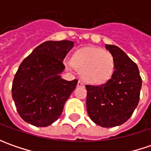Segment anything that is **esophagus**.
<instances>
[{"label": "esophagus", "mask_w": 151, "mask_h": 151, "mask_svg": "<svg viewBox=\"0 0 151 151\" xmlns=\"http://www.w3.org/2000/svg\"><path fill=\"white\" fill-rule=\"evenodd\" d=\"M77 86H84V83L81 81H78V83H77Z\"/></svg>", "instance_id": "esophagus-1"}]
</instances>
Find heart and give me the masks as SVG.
I'll list each match as a JSON object with an SVG mask.
<instances>
[{"label": "heart", "instance_id": "obj_1", "mask_svg": "<svg viewBox=\"0 0 151 151\" xmlns=\"http://www.w3.org/2000/svg\"><path fill=\"white\" fill-rule=\"evenodd\" d=\"M70 65L80 71L86 83L99 86L112 77L115 62L110 52L89 46L77 50L70 58Z\"/></svg>", "mask_w": 151, "mask_h": 151}]
</instances>
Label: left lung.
I'll list each match as a JSON object with an SVG mask.
<instances>
[{"mask_svg":"<svg viewBox=\"0 0 151 151\" xmlns=\"http://www.w3.org/2000/svg\"><path fill=\"white\" fill-rule=\"evenodd\" d=\"M113 55L115 70L106 83L86 85V109L96 124L111 128L132 116L139 101L142 79L137 65L119 47L106 44Z\"/></svg>","mask_w":151,"mask_h":151,"instance_id":"left-lung-1","label":"left lung"}]
</instances>
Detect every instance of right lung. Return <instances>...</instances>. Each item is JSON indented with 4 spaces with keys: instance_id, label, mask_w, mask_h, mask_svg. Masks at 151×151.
I'll return each mask as SVG.
<instances>
[{
    "instance_id": "add662e5",
    "label": "right lung",
    "mask_w": 151,
    "mask_h": 151,
    "mask_svg": "<svg viewBox=\"0 0 151 151\" xmlns=\"http://www.w3.org/2000/svg\"><path fill=\"white\" fill-rule=\"evenodd\" d=\"M74 46L69 40L46 41L21 63L12 82V94L20 117L37 127L52 124L60 118L78 81L60 76L63 60Z\"/></svg>"
}]
</instances>
